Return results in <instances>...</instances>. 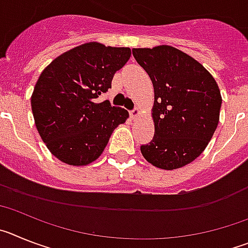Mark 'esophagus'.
I'll use <instances>...</instances> for the list:
<instances>
[{"label": "esophagus", "mask_w": 248, "mask_h": 248, "mask_svg": "<svg viewBox=\"0 0 248 248\" xmlns=\"http://www.w3.org/2000/svg\"><path fill=\"white\" fill-rule=\"evenodd\" d=\"M139 114H140V110L138 108H135L134 110L130 111V118L131 119H135V118L139 117Z\"/></svg>", "instance_id": "34e87169"}]
</instances>
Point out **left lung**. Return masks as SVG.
<instances>
[{"mask_svg":"<svg viewBox=\"0 0 248 248\" xmlns=\"http://www.w3.org/2000/svg\"><path fill=\"white\" fill-rule=\"evenodd\" d=\"M133 56L154 85L155 134L140 151L159 169L183 168L200 156L217 128V83L201 63L171 46L134 48Z\"/></svg>","mask_w":248,"mask_h":248,"instance_id":"obj_1","label":"left lung"}]
</instances>
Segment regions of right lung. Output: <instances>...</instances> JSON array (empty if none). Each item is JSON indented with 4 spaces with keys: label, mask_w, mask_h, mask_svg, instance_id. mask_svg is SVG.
<instances>
[{
    "label": "right lung",
    "mask_w": 248,
    "mask_h": 248,
    "mask_svg": "<svg viewBox=\"0 0 248 248\" xmlns=\"http://www.w3.org/2000/svg\"><path fill=\"white\" fill-rule=\"evenodd\" d=\"M131 56L128 47L89 42L57 57L43 69L31 105L48 150L63 163L84 166L102 155L114 129L129 113L99 95Z\"/></svg>",
    "instance_id": "obj_1"
}]
</instances>
